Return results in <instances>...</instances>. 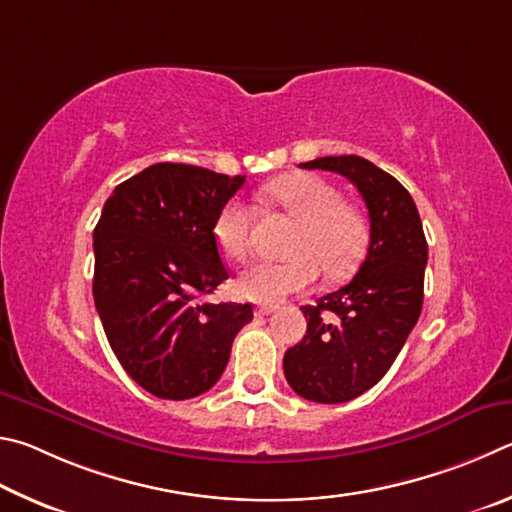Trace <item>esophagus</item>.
<instances>
[{
  "mask_svg": "<svg viewBox=\"0 0 512 512\" xmlns=\"http://www.w3.org/2000/svg\"><path fill=\"white\" fill-rule=\"evenodd\" d=\"M276 310V306H267V303H261V306H256V315L258 317H265V315H272V312Z\"/></svg>",
  "mask_w": 512,
  "mask_h": 512,
  "instance_id": "34e87169",
  "label": "esophagus"
}]
</instances>
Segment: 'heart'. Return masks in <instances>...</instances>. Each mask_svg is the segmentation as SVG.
Listing matches in <instances>:
<instances>
[{"label": "heart", "mask_w": 512, "mask_h": 512, "mask_svg": "<svg viewBox=\"0 0 512 512\" xmlns=\"http://www.w3.org/2000/svg\"><path fill=\"white\" fill-rule=\"evenodd\" d=\"M265 197L297 220L285 247L290 258L249 265L236 281L240 297L276 303L310 288L319 270L330 279H342L360 265L369 245V224L360 209L342 200L333 184L317 175H288L267 186ZM249 233L251 211L240 200H229L215 215V247L233 263L245 261L251 249Z\"/></svg>", "instance_id": "1"}]
</instances>
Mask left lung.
I'll return each mask as SVG.
<instances>
[{"mask_svg": "<svg viewBox=\"0 0 512 512\" xmlns=\"http://www.w3.org/2000/svg\"><path fill=\"white\" fill-rule=\"evenodd\" d=\"M301 168L351 179L371 220L369 251L355 279L301 308L308 330L283 357L285 380L301 398L337 405L375 387L414 330L423 310L427 240L407 188L369 159L319 157ZM324 311L334 319L326 322Z\"/></svg>", "mask_w": 512, "mask_h": 512, "instance_id": "1", "label": "left lung"}]
</instances>
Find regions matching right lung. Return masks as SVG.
<instances>
[{
  "mask_svg": "<svg viewBox=\"0 0 512 512\" xmlns=\"http://www.w3.org/2000/svg\"><path fill=\"white\" fill-rule=\"evenodd\" d=\"M245 175L155 164L114 188L94 229V303L125 373L164 400L209 391L251 303H200L229 279L215 215Z\"/></svg>",
  "mask_w": 512,
  "mask_h": 512,
  "instance_id": "1",
  "label": "right lung"
}]
</instances>
